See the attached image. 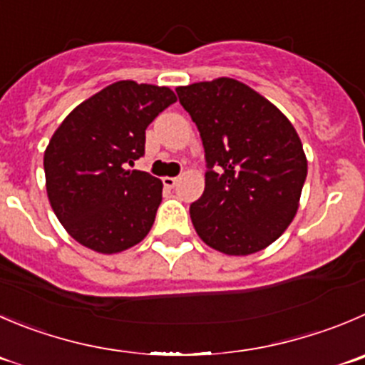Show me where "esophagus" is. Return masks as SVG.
Here are the masks:
<instances>
[{"label":"esophagus","instance_id":"obj_1","mask_svg":"<svg viewBox=\"0 0 365 365\" xmlns=\"http://www.w3.org/2000/svg\"><path fill=\"white\" fill-rule=\"evenodd\" d=\"M177 177H165V179H163V185L166 186V188H173V186L177 185Z\"/></svg>","mask_w":365,"mask_h":365}]
</instances>
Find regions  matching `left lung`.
I'll return each mask as SVG.
<instances>
[{"label":"left lung","mask_w":365,"mask_h":365,"mask_svg":"<svg viewBox=\"0 0 365 365\" xmlns=\"http://www.w3.org/2000/svg\"><path fill=\"white\" fill-rule=\"evenodd\" d=\"M206 152V186L190 206L206 245L229 256L269 247L299 207L308 163L296 128L274 103L235 78L180 86Z\"/></svg>","instance_id":"8db88e82"}]
</instances>
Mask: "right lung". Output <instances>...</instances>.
Segmentation results:
<instances>
[{
  "mask_svg": "<svg viewBox=\"0 0 365 365\" xmlns=\"http://www.w3.org/2000/svg\"><path fill=\"white\" fill-rule=\"evenodd\" d=\"M175 100L165 86L120 81L58 125L44 150L46 192L58 222L78 244L114 255L147 237L163 182L127 165L145 154V130Z\"/></svg>",
  "mask_w": 365,
  "mask_h": 365,
  "instance_id": "1",
  "label": "right lung"
}]
</instances>
